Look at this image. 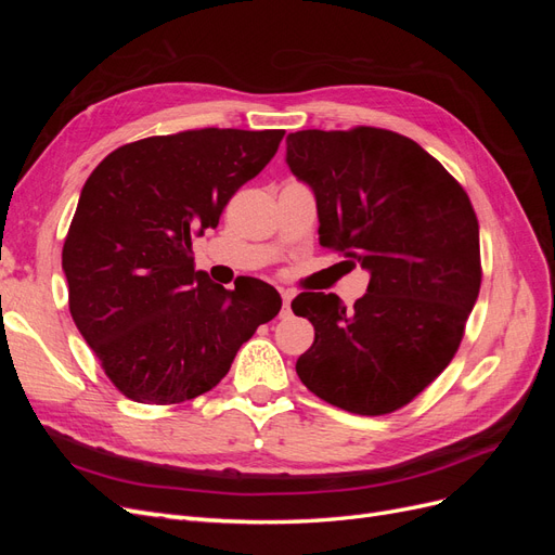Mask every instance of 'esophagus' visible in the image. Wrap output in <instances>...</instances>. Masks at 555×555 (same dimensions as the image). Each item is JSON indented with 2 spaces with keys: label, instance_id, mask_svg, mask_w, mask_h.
Returning <instances> with one entry per match:
<instances>
[{
  "label": "esophagus",
  "instance_id": "esophagus-1",
  "mask_svg": "<svg viewBox=\"0 0 555 555\" xmlns=\"http://www.w3.org/2000/svg\"><path fill=\"white\" fill-rule=\"evenodd\" d=\"M292 298H294V294L292 292H282V317H287L289 314V310H292Z\"/></svg>",
  "mask_w": 555,
  "mask_h": 555
}]
</instances>
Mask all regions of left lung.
Returning a JSON list of instances; mask_svg holds the SVG:
<instances>
[{"instance_id": "obj_1", "label": "left lung", "mask_w": 555, "mask_h": 555, "mask_svg": "<svg viewBox=\"0 0 555 555\" xmlns=\"http://www.w3.org/2000/svg\"><path fill=\"white\" fill-rule=\"evenodd\" d=\"M287 164L317 196L322 245L371 271L354 310L322 292L294 298L314 326L296 373L335 408L391 414L461 347L481 287L475 208L438 159L389 129L289 133Z\"/></svg>"}]
</instances>
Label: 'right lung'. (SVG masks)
Segmentation results:
<instances>
[{
    "mask_svg": "<svg viewBox=\"0 0 555 555\" xmlns=\"http://www.w3.org/2000/svg\"><path fill=\"white\" fill-rule=\"evenodd\" d=\"M284 129H188L120 145L90 173L62 247L69 312L106 377L145 405L210 391L280 312L249 278L227 292L194 271L192 238L278 153Z\"/></svg>",
    "mask_w": 555,
    "mask_h": 555,
    "instance_id": "1",
    "label": "right lung"
}]
</instances>
